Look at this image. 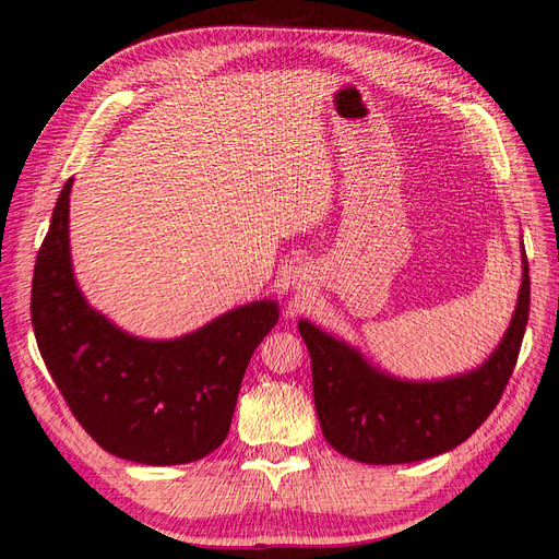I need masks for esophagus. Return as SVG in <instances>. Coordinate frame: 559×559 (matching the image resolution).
<instances>
[{
    "label": "esophagus",
    "mask_w": 559,
    "mask_h": 559,
    "mask_svg": "<svg viewBox=\"0 0 559 559\" xmlns=\"http://www.w3.org/2000/svg\"><path fill=\"white\" fill-rule=\"evenodd\" d=\"M295 274H297V278H299V281H302V278L307 276V271H305V269H297V271H295Z\"/></svg>",
    "instance_id": "34e87169"
}]
</instances>
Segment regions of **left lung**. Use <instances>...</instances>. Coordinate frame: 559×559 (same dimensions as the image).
I'll list each match as a JSON object with an SVG mask.
<instances>
[{
  "label": "left lung",
  "instance_id": "8db88e82",
  "mask_svg": "<svg viewBox=\"0 0 559 559\" xmlns=\"http://www.w3.org/2000/svg\"><path fill=\"white\" fill-rule=\"evenodd\" d=\"M512 323L498 349L472 373L439 382H404L370 368L364 356L317 325L299 321L311 354L313 404L335 451L370 465L416 463L463 443L491 416L518 364L528 321V262Z\"/></svg>",
  "mask_w": 559,
  "mask_h": 559
}]
</instances>
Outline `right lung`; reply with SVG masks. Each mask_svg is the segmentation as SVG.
I'll use <instances>...</instances> for the list:
<instances>
[{
    "label": "right lung",
    "mask_w": 559,
    "mask_h": 559,
    "mask_svg": "<svg viewBox=\"0 0 559 559\" xmlns=\"http://www.w3.org/2000/svg\"><path fill=\"white\" fill-rule=\"evenodd\" d=\"M68 179L37 252L31 317L68 408L104 451L143 465L193 463L222 447L250 356L278 321L252 302L179 340L122 333L84 302L68 246Z\"/></svg>",
    "instance_id": "add662e5"
}]
</instances>
